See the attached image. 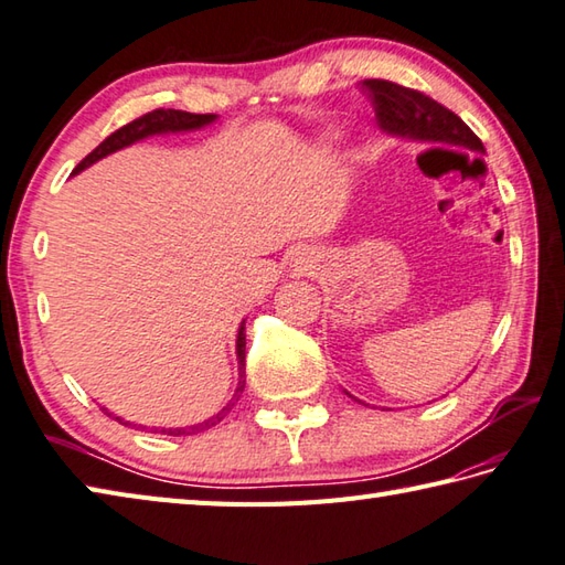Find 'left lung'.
<instances>
[{
  "label": "left lung",
  "instance_id": "obj_1",
  "mask_svg": "<svg viewBox=\"0 0 565 565\" xmlns=\"http://www.w3.org/2000/svg\"><path fill=\"white\" fill-rule=\"evenodd\" d=\"M362 93L370 97L380 127L392 135H404L422 141H448L456 147L484 151L478 135L448 107L436 103L412 87L392 81L370 77L362 81Z\"/></svg>",
  "mask_w": 565,
  "mask_h": 565
}]
</instances>
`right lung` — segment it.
I'll return each mask as SVG.
<instances>
[{
  "mask_svg": "<svg viewBox=\"0 0 565 565\" xmlns=\"http://www.w3.org/2000/svg\"><path fill=\"white\" fill-rule=\"evenodd\" d=\"M213 119H215V115H193V113H183V109H151V113L141 115V117H137V119H131L129 125H125V127H119L117 131H113V135H109L103 143H99L97 149H93L81 163L75 166L73 173L87 169V166L95 163L97 159L107 157V153H113V151H117V149H121V147H129V143H135V141L143 139V137H149V135H161V131L198 129V127H203V125H210V121H213ZM245 338H247V335H245V323H242L239 333H237L239 386H237V392H235V399H232V402L223 408V412L215 414L213 418H207L205 424H198V426H191V428H161V434H166V436H188V434H198V430H205V428H210V426H215V424L223 422L230 408L235 406V402L242 396V390H245V380H242V377H245V345H247ZM103 412H105V408H103ZM105 414L113 416L109 412H105ZM117 422L121 424V418H117ZM125 426H127V424H125ZM153 434H157V428H153Z\"/></svg>",
  "mask_w": 565,
  "mask_h": 565,
  "instance_id": "right-lung-1",
  "label": "right lung"
}]
</instances>
